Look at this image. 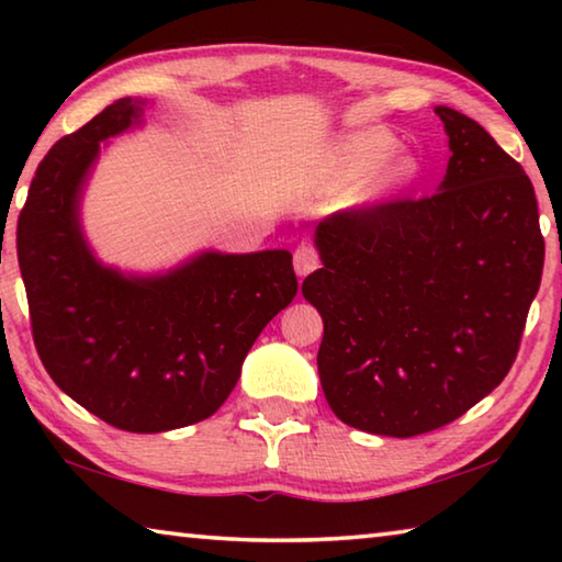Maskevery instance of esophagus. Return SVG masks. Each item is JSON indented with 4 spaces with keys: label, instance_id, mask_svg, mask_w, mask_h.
Segmentation results:
<instances>
[{
    "label": "esophagus",
    "instance_id": "34e87169",
    "mask_svg": "<svg viewBox=\"0 0 562 562\" xmlns=\"http://www.w3.org/2000/svg\"><path fill=\"white\" fill-rule=\"evenodd\" d=\"M319 268V255L315 250V245L312 243H300L297 250H294V272H297V278H307L310 272H315Z\"/></svg>",
    "mask_w": 562,
    "mask_h": 562
}]
</instances>
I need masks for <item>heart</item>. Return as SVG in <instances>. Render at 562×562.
I'll use <instances>...</instances> for the list:
<instances>
[{
    "label": "heart",
    "instance_id": "obj_1",
    "mask_svg": "<svg viewBox=\"0 0 562 562\" xmlns=\"http://www.w3.org/2000/svg\"><path fill=\"white\" fill-rule=\"evenodd\" d=\"M394 148L396 140L386 131L369 128L347 133L325 154L297 170V176L292 178V193L304 203H337L372 175L361 188V198L367 203H384L418 173L414 156L398 154L387 158Z\"/></svg>",
    "mask_w": 562,
    "mask_h": 562
}]
</instances>
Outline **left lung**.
Masks as SVG:
<instances>
[{
  "instance_id": "obj_1",
  "label": "left lung",
  "mask_w": 562,
  "mask_h": 562,
  "mask_svg": "<svg viewBox=\"0 0 562 562\" xmlns=\"http://www.w3.org/2000/svg\"><path fill=\"white\" fill-rule=\"evenodd\" d=\"M434 111L451 148L436 193L329 215L302 282L325 322L331 412L396 439L456 422L506 379L546 258L526 170L473 119Z\"/></svg>"
}]
</instances>
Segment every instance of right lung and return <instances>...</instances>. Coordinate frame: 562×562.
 I'll list each match as a JSON object with an SVG mask.
<instances>
[{
  "mask_svg": "<svg viewBox=\"0 0 562 562\" xmlns=\"http://www.w3.org/2000/svg\"><path fill=\"white\" fill-rule=\"evenodd\" d=\"M119 99L36 168L16 255L42 364L76 404L133 434L213 416L265 325L297 294L288 250L201 252L166 274H123L93 258L79 207L101 140L144 123Z\"/></svg>",
  "mask_w": 562,
  "mask_h": 562,
  "instance_id": "right-lung-1",
  "label": "right lung"
}]
</instances>
